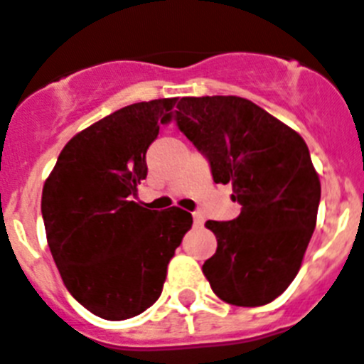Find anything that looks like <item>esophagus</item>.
Masks as SVG:
<instances>
[{
    "instance_id": "1",
    "label": "esophagus",
    "mask_w": 364,
    "mask_h": 364,
    "mask_svg": "<svg viewBox=\"0 0 364 364\" xmlns=\"http://www.w3.org/2000/svg\"><path fill=\"white\" fill-rule=\"evenodd\" d=\"M192 218H194L196 225H203V215L201 213H192Z\"/></svg>"
}]
</instances>
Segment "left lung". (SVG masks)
<instances>
[{"instance_id": "left-lung-1", "label": "left lung", "mask_w": 364, "mask_h": 364, "mask_svg": "<svg viewBox=\"0 0 364 364\" xmlns=\"http://www.w3.org/2000/svg\"><path fill=\"white\" fill-rule=\"evenodd\" d=\"M176 124L209 161L215 183L242 205L229 222H205L218 248L203 274L220 300L270 304L301 267L320 203V179L296 131L239 96L181 97Z\"/></svg>"}]
</instances>
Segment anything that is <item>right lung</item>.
I'll use <instances>...</instances> for the list:
<instances>
[{"label":"right lung","mask_w":364,"mask_h":364,"mask_svg":"<svg viewBox=\"0 0 364 364\" xmlns=\"http://www.w3.org/2000/svg\"><path fill=\"white\" fill-rule=\"evenodd\" d=\"M176 97L127 105L77 133L42 191L48 246L70 294L105 320L133 318L163 292L166 268L192 228L179 207L133 201L146 151Z\"/></svg>","instance_id":"add662e5"}]
</instances>
